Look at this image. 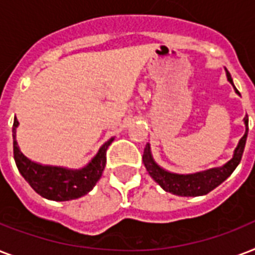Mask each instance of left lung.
<instances>
[{
	"label": "left lung",
	"instance_id": "1",
	"mask_svg": "<svg viewBox=\"0 0 255 255\" xmlns=\"http://www.w3.org/2000/svg\"><path fill=\"white\" fill-rule=\"evenodd\" d=\"M226 78L230 82V85L234 87L233 79L230 77V74L228 73V70H226ZM234 90L240 95L237 88L234 87ZM244 123H245L246 127L245 135L242 136L240 141H238L237 147L233 152V157L228 163L224 164L222 167L210 168V169L196 172V173H173V172L164 169L156 163L153 156H152L151 144L149 143L144 148V165L147 168L149 176L165 192H169V193L176 194V196H181V197H196V196L208 194L210 190H213L214 188H217L220 184L225 181L226 178L233 173V170L237 168V165L241 161L242 153H244V149H245L248 131H249V118H248V115L244 118Z\"/></svg>",
	"mask_w": 255,
	"mask_h": 255
}]
</instances>
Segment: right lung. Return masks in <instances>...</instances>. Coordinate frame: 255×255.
Segmentation results:
<instances>
[{
    "instance_id": "1",
    "label": "right lung",
    "mask_w": 255,
    "mask_h": 255,
    "mask_svg": "<svg viewBox=\"0 0 255 255\" xmlns=\"http://www.w3.org/2000/svg\"><path fill=\"white\" fill-rule=\"evenodd\" d=\"M18 120L13 124V151L14 160L22 177L39 196L53 201H70L87 194L96 185L106 167V152L114 137L107 140L91 161L79 169H71L57 165H43L27 159L18 147L17 133Z\"/></svg>"
}]
</instances>
